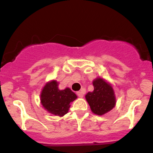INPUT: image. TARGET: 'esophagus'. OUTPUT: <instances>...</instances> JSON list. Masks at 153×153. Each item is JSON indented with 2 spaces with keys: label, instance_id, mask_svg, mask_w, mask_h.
I'll return each instance as SVG.
<instances>
[{
  "label": "esophagus",
  "instance_id": "34e87169",
  "mask_svg": "<svg viewBox=\"0 0 153 153\" xmlns=\"http://www.w3.org/2000/svg\"><path fill=\"white\" fill-rule=\"evenodd\" d=\"M76 94L78 97H80V98H83V97H84V94H83V92H81V91H79V92H77Z\"/></svg>",
  "mask_w": 153,
  "mask_h": 153
}]
</instances>
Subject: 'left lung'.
<instances>
[{
    "instance_id": "8db88e82",
    "label": "left lung",
    "mask_w": 153,
    "mask_h": 153,
    "mask_svg": "<svg viewBox=\"0 0 153 153\" xmlns=\"http://www.w3.org/2000/svg\"><path fill=\"white\" fill-rule=\"evenodd\" d=\"M92 84L93 92L86 94V100L94 114L103 115L115 107L116 103L115 92L112 86L101 78H97Z\"/></svg>"
}]
</instances>
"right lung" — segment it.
I'll return each mask as SVG.
<instances>
[{
    "instance_id": "right-lung-1",
    "label": "right lung",
    "mask_w": 153,
    "mask_h": 153,
    "mask_svg": "<svg viewBox=\"0 0 153 153\" xmlns=\"http://www.w3.org/2000/svg\"><path fill=\"white\" fill-rule=\"evenodd\" d=\"M76 98L77 95L69 88L60 90L58 83L55 80L47 83L41 93V103L44 109L61 117L67 113L70 103Z\"/></svg>"
}]
</instances>
